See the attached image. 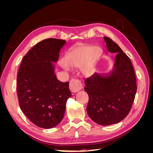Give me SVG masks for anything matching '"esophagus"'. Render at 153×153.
Returning <instances> with one entry per match:
<instances>
[{"instance_id": "34e87169", "label": "esophagus", "mask_w": 153, "mask_h": 153, "mask_svg": "<svg viewBox=\"0 0 153 153\" xmlns=\"http://www.w3.org/2000/svg\"><path fill=\"white\" fill-rule=\"evenodd\" d=\"M83 88L82 83L80 80L76 79H72L69 83V89L73 92H77Z\"/></svg>"}]
</instances>
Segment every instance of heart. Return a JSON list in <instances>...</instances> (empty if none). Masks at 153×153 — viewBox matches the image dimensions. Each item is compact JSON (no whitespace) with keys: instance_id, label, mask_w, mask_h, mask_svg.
Instances as JSON below:
<instances>
[{"instance_id":"1","label":"heart","mask_w":153,"mask_h":153,"mask_svg":"<svg viewBox=\"0 0 153 153\" xmlns=\"http://www.w3.org/2000/svg\"><path fill=\"white\" fill-rule=\"evenodd\" d=\"M103 54V50L93 45L78 46L69 50L64 59H60L59 66L66 71L70 67L80 68L83 75L92 76L96 71L97 66Z\"/></svg>"}]
</instances>
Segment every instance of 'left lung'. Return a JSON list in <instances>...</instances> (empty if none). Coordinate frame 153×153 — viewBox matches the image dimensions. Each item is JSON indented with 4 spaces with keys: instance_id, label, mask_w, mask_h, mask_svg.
<instances>
[{
    "instance_id": "left-lung-1",
    "label": "left lung",
    "mask_w": 153,
    "mask_h": 153,
    "mask_svg": "<svg viewBox=\"0 0 153 153\" xmlns=\"http://www.w3.org/2000/svg\"><path fill=\"white\" fill-rule=\"evenodd\" d=\"M106 48L115 55L111 71L94 73L85 80L89 95L87 114L92 121L103 126L116 124L126 117L131 108L137 87L130 59L108 37H103Z\"/></svg>"
}]
</instances>
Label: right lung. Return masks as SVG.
Segmentation results:
<instances>
[{"label": "right lung", "mask_w": 153, "mask_h": 153, "mask_svg": "<svg viewBox=\"0 0 153 153\" xmlns=\"http://www.w3.org/2000/svg\"><path fill=\"white\" fill-rule=\"evenodd\" d=\"M65 40L49 38L34 46L22 59L17 75L20 107L37 126L49 129L61 122L66 102L71 97L69 82H61L55 75Z\"/></svg>", "instance_id": "right-lung-1"}]
</instances>
